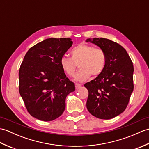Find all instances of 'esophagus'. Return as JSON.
Instances as JSON below:
<instances>
[{
    "mask_svg": "<svg viewBox=\"0 0 149 149\" xmlns=\"http://www.w3.org/2000/svg\"><path fill=\"white\" fill-rule=\"evenodd\" d=\"M81 86L82 85L81 84H78V83L75 84V88H76V89H79V88H80Z\"/></svg>",
    "mask_w": 149,
    "mask_h": 149,
    "instance_id": "34e87169",
    "label": "esophagus"
}]
</instances>
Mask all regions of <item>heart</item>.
<instances>
[{
	"mask_svg": "<svg viewBox=\"0 0 149 149\" xmlns=\"http://www.w3.org/2000/svg\"><path fill=\"white\" fill-rule=\"evenodd\" d=\"M106 62V55L102 49L95 48L88 44H80L71 50V58L63 56L60 59V66L70 77L74 75L77 64L79 70L75 74V80L86 81L91 75L97 77L102 72Z\"/></svg>",
	"mask_w": 149,
	"mask_h": 149,
	"instance_id": "1",
	"label": "heart"
}]
</instances>
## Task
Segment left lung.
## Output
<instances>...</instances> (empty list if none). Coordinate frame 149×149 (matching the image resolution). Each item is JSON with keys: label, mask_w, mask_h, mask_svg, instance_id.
Segmentation results:
<instances>
[{"label": "left lung", "mask_w": 149, "mask_h": 149, "mask_svg": "<svg viewBox=\"0 0 149 149\" xmlns=\"http://www.w3.org/2000/svg\"><path fill=\"white\" fill-rule=\"evenodd\" d=\"M86 42L99 46L106 55L102 72L84 84L88 90L87 109L97 118H113L124 111L133 91L132 62L122 46L109 39L89 38Z\"/></svg>", "instance_id": "obj_1"}]
</instances>
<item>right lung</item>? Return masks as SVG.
Segmentation results:
<instances>
[{
    "mask_svg": "<svg viewBox=\"0 0 149 149\" xmlns=\"http://www.w3.org/2000/svg\"><path fill=\"white\" fill-rule=\"evenodd\" d=\"M70 38H48L28 50L19 70V92L30 115L49 122L61 116L65 99L75 91L60 59L70 48Z\"/></svg>",
    "mask_w": 149,
    "mask_h": 149,
    "instance_id": "right-lung-1",
    "label": "right lung"
}]
</instances>
